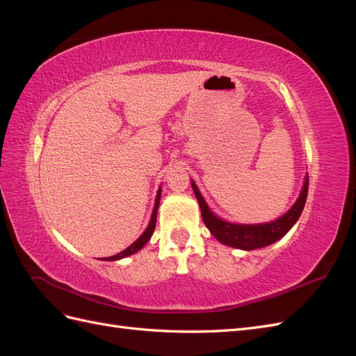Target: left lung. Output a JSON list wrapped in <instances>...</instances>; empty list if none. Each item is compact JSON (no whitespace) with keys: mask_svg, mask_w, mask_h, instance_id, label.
<instances>
[{"mask_svg":"<svg viewBox=\"0 0 356 356\" xmlns=\"http://www.w3.org/2000/svg\"><path fill=\"white\" fill-rule=\"evenodd\" d=\"M191 187L197 197L199 207L202 211V218L208 230L212 236L222 245H227L236 250L243 251H252L258 248H264L282 239L284 236L293 229V225L298 221L301 212H303L305 203L307 199V188H309V175L306 174L303 187L300 190V195L297 200L281 217L260 224H241V222H232L220 218L217 213L212 212L207 200L203 199L199 187L196 182L191 179Z\"/></svg>","mask_w":356,"mask_h":356,"instance_id":"8db88e82","label":"left lung"}]
</instances>
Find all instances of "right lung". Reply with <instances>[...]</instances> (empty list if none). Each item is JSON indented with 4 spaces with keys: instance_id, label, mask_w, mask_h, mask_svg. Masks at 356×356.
Returning <instances> with one entry per match:
<instances>
[{
    "instance_id": "add662e5",
    "label": "right lung",
    "mask_w": 356,
    "mask_h": 356,
    "mask_svg": "<svg viewBox=\"0 0 356 356\" xmlns=\"http://www.w3.org/2000/svg\"><path fill=\"white\" fill-rule=\"evenodd\" d=\"M160 195H161V187L157 190V195H156V202H154V208H153V213H152V218H149V222L147 225L145 232L139 236V238L131 245L127 246L126 250H123L122 252H118L113 257H106L104 258L105 261H117V260H122V258H126L129 255H134L136 254L139 250H143V248L147 245V242L152 238L154 229H156V220H157V209H159V203H160Z\"/></svg>"
}]
</instances>
